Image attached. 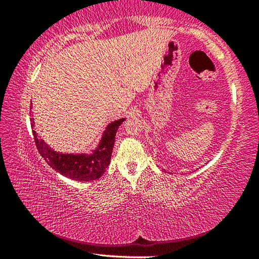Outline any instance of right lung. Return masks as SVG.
Listing matches in <instances>:
<instances>
[{"instance_id": "add662e5", "label": "right lung", "mask_w": 259, "mask_h": 259, "mask_svg": "<svg viewBox=\"0 0 259 259\" xmlns=\"http://www.w3.org/2000/svg\"><path fill=\"white\" fill-rule=\"evenodd\" d=\"M124 120L125 119L113 121L107 125L98 147L93 151L91 154H63V153L51 150V147L45 140L38 137L35 130H33V136L38 153L57 172L64 175L65 177L74 179V181H96L106 171L109 162H111L116 131ZM30 122H32L30 125L33 129L34 119H30Z\"/></svg>"}]
</instances>
